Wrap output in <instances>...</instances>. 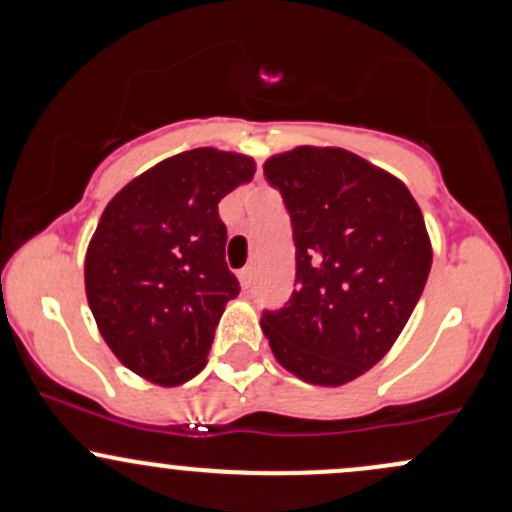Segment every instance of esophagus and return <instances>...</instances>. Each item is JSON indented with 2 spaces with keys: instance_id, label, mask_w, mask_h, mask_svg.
Masks as SVG:
<instances>
[{
  "instance_id": "34e87169",
  "label": "esophagus",
  "mask_w": 512,
  "mask_h": 512,
  "mask_svg": "<svg viewBox=\"0 0 512 512\" xmlns=\"http://www.w3.org/2000/svg\"><path fill=\"white\" fill-rule=\"evenodd\" d=\"M238 279H240V284H243V289H250V284H252V267L240 269Z\"/></svg>"
}]
</instances>
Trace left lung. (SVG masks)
<instances>
[{
    "label": "left lung",
    "mask_w": 512,
    "mask_h": 512,
    "mask_svg": "<svg viewBox=\"0 0 512 512\" xmlns=\"http://www.w3.org/2000/svg\"><path fill=\"white\" fill-rule=\"evenodd\" d=\"M296 245V281L262 310L276 361L313 385H344L373 368L414 313L431 272L419 204L397 178L344 149L269 158Z\"/></svg>",
    "instance_id": "1"
}]
</instances>
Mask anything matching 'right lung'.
<instances>
[{
    "mask_svg": "<svg viewBox=\"0 0 512 512\" xmlns=\"http://www.w3.org/2000/svg\"><path fill=\"white\" fill-rule=\"evenodd\" d=\"M252 173L248 156L182 151L129 182L98 221L88 305L113 354L151 383H187L207 366L223 308L240 293L219 202Z\"/></svg>",
    "mask_w": 512,
    "mask_h": 512,
    "instance_id": "obj_1",
    "label": "right lung"
}]
</instances>
